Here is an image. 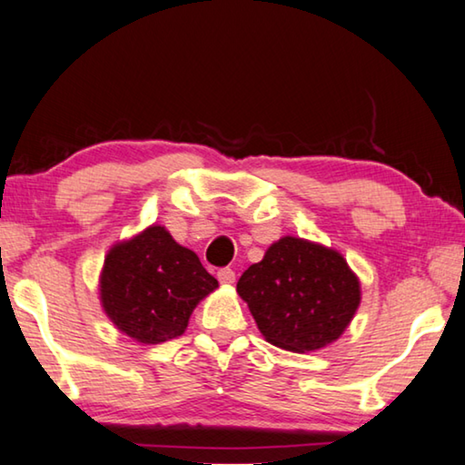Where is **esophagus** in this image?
<instances>
[{
    "mask_svg": "<svg viewBox=\"0 0 465 465\" xmlns=\"http://www.w3.org/2000/svg\"><path fill=\"white\" fill-rule=\"evenodd\" d=\"M218 281L223 284H232L234 282V272L231 268H223L218 270Z\"/></svg>",
    "mask_w": 465,
    "mask_h": 465,
    "instance_id": "obj_1",
    "label": "esophagus"
}]
</instances>
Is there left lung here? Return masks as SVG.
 <instances>
[{"label": "left lung", "instance_id": "1", "mask_svg": "<svg viewBox=\"0 0 465 465\" xmlns=\"http://www.w3.org/2000/svg\"><path fill=\"white\" fill-rule=\"evenodd\" d=\"M237 292L266 341L297 353L337 341L360 305V282L342 255L295 237L249 266Z\"/></svg>", "mask_w": 465, "mask_h": 465}]
</instances>
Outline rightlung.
I'll list each match as a JSON object with an SVG mask.
<instances>
[{"instance_id":"1","label":"right lung","mask_w":465,"mask_h":465,"mask_svg":"<svg viewBox=\"0 0 465 465\" xmlns=\"http://www.w3.org/2000/svg\"><path fill=\"white\" fill-rule=\"evenodd\" d=\"M218 287L199 257L163 226H149L105 257L102 303L120 331L145 345L181 337L195 305Z\"/></svg>"}]
</instances>
